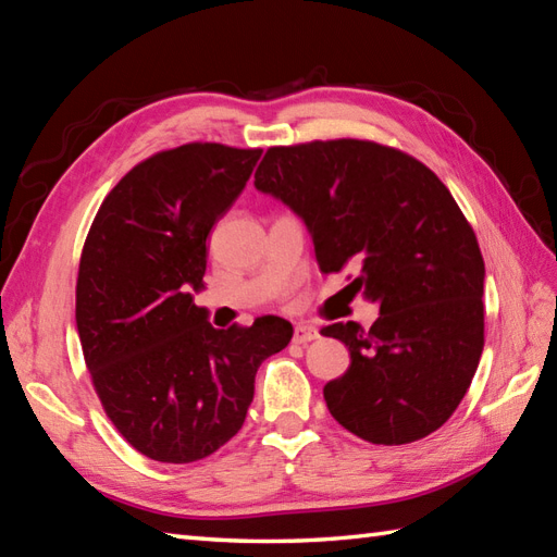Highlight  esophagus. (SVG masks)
Returning a JSON list of instances; mask_svg holds the SVG:
<instances>
[{
    "instance_id": "34e87169",
    "label": "esophagus",
    "mask_w": 557,
    "mask_h": 557,
    "mask_svg": "<svg viewBox=\"0 0 557 557\" xmlns=\"http://www.w3.org/2000/svg\"><path fill=\"white\" fill-rule=\"evenodd\" d=\"M321 337V333H318L315 325H306V323H299L297 327H294V342L297 345H309V342Z\"/></svg>"
}]
</instances>
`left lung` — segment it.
<instances>
[{
  "mask_svg": "<svg viewBox=\"0 0 557 557\" xmlns=\"http://www.w3.org/2000/svg\"><path fill=\"white\" fill-rule=\"evenodd\" d=\"M253 184L304 220L323 272L357 270L349 287L381 306L369 330H321L351 357L323 387L335 421L373 445L441 429L481 359L486 277L447 186L407 152L357 138L268 148Z\"/></svg>",
  "mask_w": 557,
  "mask_h": 557,
  "instance_id": "obj_1",
  "label": "left lung"
}]
</instances>
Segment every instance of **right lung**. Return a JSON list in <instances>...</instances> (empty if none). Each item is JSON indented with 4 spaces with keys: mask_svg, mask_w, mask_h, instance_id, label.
<instances>
[{
    "mask_svg": "<svg viewBox=\"0 0 557 557\" xmlns=\"http://www.w3.org/2000/svg\"><path fill=\"white\" fill-rule=\"evenodd\" d=\"M260 148L186 144L138 162L102 200L78 265L76 327L92 387L124 441L188 465L239 433L256 371L289 345L277 315L218 330L194 304L206 239Z\"/></svg>",
    "mask_w": 557,
    "mask_h": 557,
    "instance_id": "add662e5",
    "label": "right lung"
}]
</instances>
